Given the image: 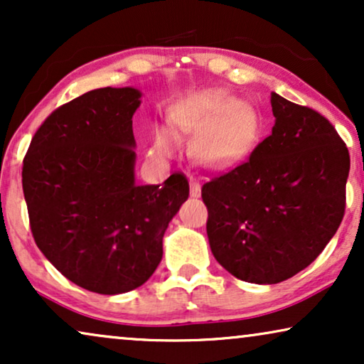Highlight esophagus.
Wrapping results in <instances>:
<instances>
[{
    "instance_id": "34e87169",
    "label": "esophagus",
    "mask_w": 364,
    "mask_h": 364,
    "mask_svg": "<svg viewBox=\"0 0 364 364\" xmlns=\"http://www.w3.org/2000/svg\"><path fill=\"white\" fill-rule=\"evenodd\" d=\"M200 193H202L200 183H198L196 178H192L191 181V197H200Z\"/></svg>"
}]
</instances>
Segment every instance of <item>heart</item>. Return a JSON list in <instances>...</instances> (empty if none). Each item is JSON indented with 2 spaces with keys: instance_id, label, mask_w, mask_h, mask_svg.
Here are the masks:
<instances>
[{
  "instance_id": "1",
  "label": "heart",
  "mask_w": 364,
  "mask_h": 364,
  "mask_svg": "<svg viewBox=\"0 0 364 364\" xmlns=\"http://www.w3.org/2000/svg\"><path fill=\"white\" fill-rule=\"evenodd\" d=\"M172 127L181 134L198 136L197 151L203 161L225 166L242 157L255 141L257 119L250 109L237 106L232 99H198L173 109ZM173 137L167 131L157 132V154H168Z\"/></svg>"
}]
</instances>
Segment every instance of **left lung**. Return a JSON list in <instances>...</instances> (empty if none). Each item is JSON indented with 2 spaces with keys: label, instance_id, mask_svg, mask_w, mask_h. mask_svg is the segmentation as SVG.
<instances>
[{
  "label": "left lung",
  "instance_id": "1",
  "mask_svg": "<svg viewBox=\"0 0 364 364\" xmlns=\"http://www.w3.org/2000/svg\"><path fill=\"white\" fill-rule=\"evenodd\" d=\"M275 126L237 167L203 183L215 260L258 285L306 268L345 215L350 152L320 112L272 92Z\"/></svg>",
  "mask_w": 364,
  "mask_h": 364
}]
</instances>
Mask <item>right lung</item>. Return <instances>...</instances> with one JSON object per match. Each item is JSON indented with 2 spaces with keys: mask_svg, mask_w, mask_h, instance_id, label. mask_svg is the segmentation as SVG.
I'll return each mask as SVG.
<instances>
[{
  "mask_svg": "<svg viewBox=\"0 0 364 364\" xmlns=\"http://www.w3.org/2000/svg\"><path fill=\"white\" fill-rule=\"evenodd\" d=\"M134 87H101L48 116L23 161L34 242L77 287L119 295L146 283L162 260L168 222L188 197L183 173L162 186L134 176Z\"/></svg>",
  "mask_w": 364,
  "mask_h": 364,
  "instance_id": "right-lung-1",
  "label": "right lung"
}]
</instances>
